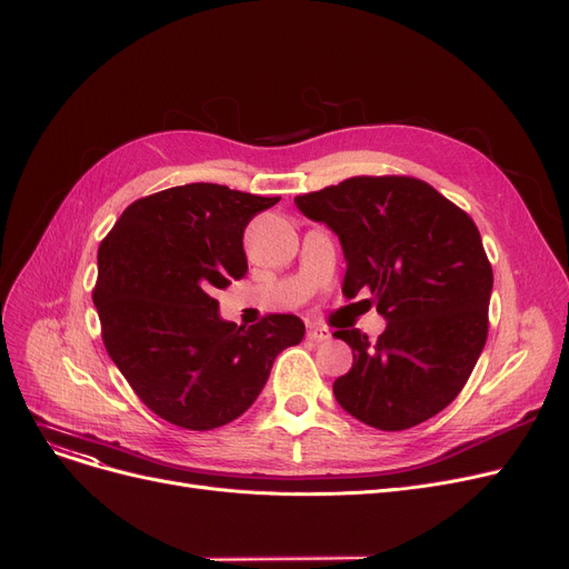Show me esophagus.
<instances>
[{
  "instance_id": "obj_1",
  "label": "esophagus",
  "mask_w": 569,
  "mask_h": 569,
  "mask_svg": "<svg viewBox=\"0 0 569 569\" xmlns=\"http://www.w3.org/2000/svg\"><path fill=\"white\" fill-rule=\"evenodd\" d=\"M307 338H309L311 342H326V340L330 338V332H328L326 328H319V326H309Z\"/></svg>"
}]
</instances>
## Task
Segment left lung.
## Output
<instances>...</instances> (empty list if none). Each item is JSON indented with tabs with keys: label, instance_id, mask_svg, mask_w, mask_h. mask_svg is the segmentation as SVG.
Wrapping results in <instances>:
<instances>
[{
	"label": "left lung",
	"instance_id": "left-lung-1",
	"mask_svg": "<svg viewBox=\"0 0 569 569\" xmlns=\"http://www.w3.org/2000/svg\"><path fill=\"white\" fill-rule=\"evenodd\" d=\"M340 239L342 292H370L387 328L375 342L338 330L353 366L332 393L363 425L403 431L448 408L488 340L492 267L473 220L422 180L349 178L296 199Z\"/></svg>",
	"mask_w": 569,
	"mask_h": 569
}]
</instances>
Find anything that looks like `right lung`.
<instances>
[{
    "label": "right lung",
    "instance_id": "obj_1",
    "mask_svg": "<svg viewBox=\"0 0 569 569\" xmlns=\"http://www.w3.org/2000/svg\"><path fill=\"white\" fill-rule=\"evenodd\" d=\"M279 197L192 182L133 201L98 248L93 305L110 359L166 422L210 431L264 389L277 356L305 338L292 313L239 328L216 292L246 277L243 229Z\"/></svg>",
    "mask_w": 569,
    "mask_h": 569
}]
</instances>
